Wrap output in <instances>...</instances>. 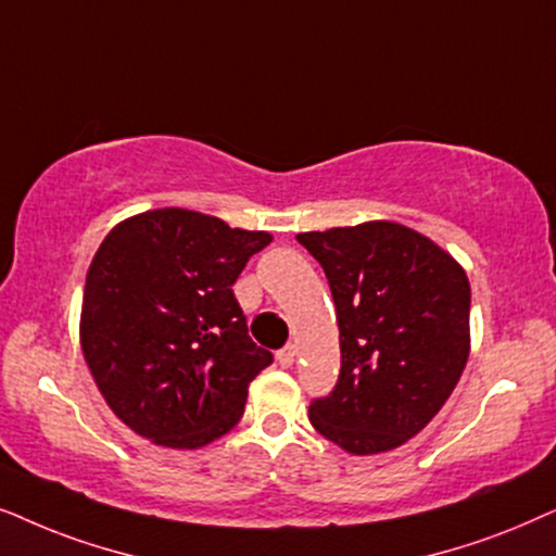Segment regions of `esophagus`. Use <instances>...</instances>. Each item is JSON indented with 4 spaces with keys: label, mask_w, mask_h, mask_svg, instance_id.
Wrapping results in <instances>:
<instances>
[{
    "label": "esophagus",
    "mask_w": 556,
    "mask_h": 556,
    "mask_svg": "<svg viewBox=\"0 0 556 556\" xmlns=\"http://www.w3.org/2000/svg\"><path fill=\"white\" fill-rule=\"evenodd\" d=\"M294 355H298V351H294V345H285L282 351L277 353V358H279V364H282L285 368H290L294 364Z\"/></svg>",
    "instance_id": "34e87169"
}]
</instances>
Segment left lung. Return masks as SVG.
Returning <instances> with one entry per match:
<instances>
[{
    "label": "left lung",
    "mask_w": 556,
    "mask_h": 556,
    "mask_svg": "<svg viewBox=\"0 0 556 556\" xmlns=\"http://www.w3.org/2000/svg\"><path fill=\"white\" fill-rule=\"evenodd\" d=\"M328 277L340 376L309 421L351 455L389 453L419 434L470 355L468 274L425 233L394 220L298 233Z\"/></svg>",
    "instance_id": "1"
}]
</instances>
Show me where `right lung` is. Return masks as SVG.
Masks as SVG:
<instances>
[{
    "mask_svg": "<svg viewBox=\"0 0 556 556\" xmlns=\"http://www.w3.org/2000/svg\"><path fill=\"white\" fill-rule=\"evenodd\" d=\"M271 233L154 208L106 233L86 274L80 351L109 409L160 447L198 450L239 425L271 353L233 282Z\"/></svg>",
    "mask_w": 556,
    "mask_h": 556,
    "instance_id": "obj_1",
    "label": "right lung"
}]
</instances>
